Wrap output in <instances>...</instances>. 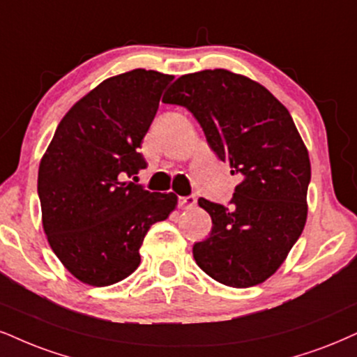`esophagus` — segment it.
I'll return each mask as SVG.
<instances>
[{
    "label": "esophagus",
    "instance_id": "esophagus-1",
    "mask_svg": "<svg viewBox=\"0 0 357 357\" xmlns=\"http://www.w3.org/2000/svg\"><path fill=\"white\" fill-rule=\"evenodd\" d=\"M197 204V199L193 195L188 197H178V206L180 208H192Z\"/></svg>",
    "mask_w": 357,
    "mask_h": 357
}]
</instances>
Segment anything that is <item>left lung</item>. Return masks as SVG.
Wrapping results in <instances>:
<instances>
[{
	"mask_svg": "<svg viewBox=\"0 0 357 357\" xmlns=\"http://www.w3.org/2000/svg\"><path fill=\"white\" fill-rule=\"evenodd\" d=\"M162 102L188 109L210 149L241 177L230 205L199 199L212 231L193 245L197 265L233 288L263 283L300 238L307 215L310 155L288 109L227 69L178 77Z\"/></svg>",
	"mask_w": 357,
	"mask_h": 357,
	"instance_id": "1",
	"label": "left lung"
}]
</instances>
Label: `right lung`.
Returning a JSON list of instances; mask_svg holds the SVG:
<instances>
[{
  "mask_svg": "<svg viewBox=\"0 0 357 357\" xmlns=\"http://www.w3.org/2000/svg\"><path fill=\"white\" fill-rule=\"evenodd\" d=\"M172 79L145 69L105 79L69 109L41 158L44 233L82 283L109 286L132 275L149 228L175 210V193L129 180L147 167L139 149Z\"/></svg>",
  "mask_w": 357,
  "mask_h": 357,
  "instance_id": "obj_1",
  "label": "right lung"
}]
</instances>
